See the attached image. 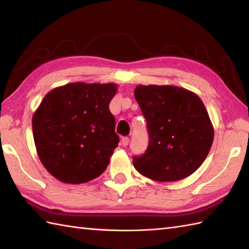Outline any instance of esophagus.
<instances>
[{
	"label": "esophagus",
	"instance_id": "esophagus-1",
	"mask_svg": "<svg viewBox=\"0 0 249 249\" xmlns=\"http://www.w3.org/2000/svg\"><path fill=\"white\" fill-rule=\"evenodd\" d=\"M128 143H129V138H128V137H123V138H122V144H123L124 146H127Z\"/></svg>",
	"mask_w": 249,
	"mask_h": 249
}]
</instances>
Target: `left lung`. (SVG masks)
<instances>
[{"label": "left lung", "mask_w": 249, "mask_h": 249, "mask_svg": "<svg viewBox=\"0 0 249 249\" xmlns=\"http://www.w3.org/2000/svg\"><path fill=\"white\" fill-rule=\"evenodd\" d=\"M135 98L146 120L149 145L133 163L142 176L176 182L193 174L208 156L214 128L198 95L173 86H138Z\"/></svg>", "instance_id": "obj_1"}]
</instances>
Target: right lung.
<instances>
[{
	"label": "right lung",
	"mask_w": 249,
	"mask_h": 249,
	"mask_svg": "<svg viewBox=\"0 0 249 249\" xmlns=\"http://www.w3.org/2000/svg\"><path fill=\"white\" fill-rule=\"evenodd\" d=\"M114 83H68L44 97L32 119L37 154L63 183H87L99 177L119 143L109 104Z\"/></svg>",
	"instance_id": "obj_1"
}]
</instances>
